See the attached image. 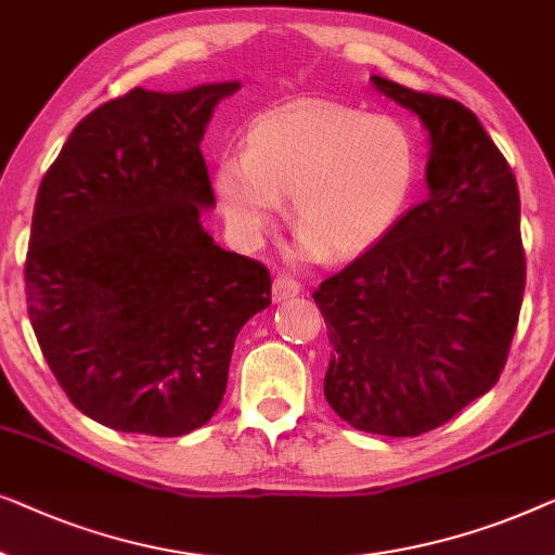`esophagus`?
I'll return each mask as SVG.
<instances>
[{"label":"esophagus","mask_w":555,"mask_h":555,"mask_svg":"<svg viewBox=\"0 0 555 555\" xmlns=\"http://www.w3.org/2000/svg\"><path fill=\"white\" fill-rule=\"evenodd\" d=\"M299 292H301L299 281H294L292 276H284V274H279L274 279V284H271V299H274V301L294 299V296Z\"/></svg>","instance_id":"34e87169"}]
</instances>
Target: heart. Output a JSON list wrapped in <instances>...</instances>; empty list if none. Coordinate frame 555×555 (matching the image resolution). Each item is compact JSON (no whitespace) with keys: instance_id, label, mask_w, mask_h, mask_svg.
Returning a JSON list of instances; mask_svg holds the SVG:
<instances>
[{"instance_id":"heart-1","label":"heart","mask_w":555,"mask_h":555,"mask_svg":"<svg viewBox=\"0 0 555 555\" xmlns=\"http://www.w3.org/2000/svg\"><path fill=\"white\" fill-rule=\"evenodd\" d=\"M417 143L395 118L337 103H296L261 115L246 155L218 160L214 189L225 221L256 244L294 196L301 259L354 256L387 236L417 183Z\"/></svg>"}]
</instances>
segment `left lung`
I'll list each match as a JSON object with an SVG mask.
<instances>
[{
  "mask_svg": "<svg viewBox=\"0 0 555 555\" xmlns=\"http://www.w3.org/2000/svg\"><path fill=\"white\" fill-rule=\"evenodd\" d=\"M370 82L427 130V198L314 292L332 345L324 397L354 430L415 437L501 377L526 288L520 196L465 105Z\"/></svg>",
  "mask_w": 555,
  "mask_h": 555,
  "instance_id": "8db88e82",
  "label": "left lung"
}]
</instances>
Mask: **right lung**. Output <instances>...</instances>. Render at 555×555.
<instances>
[{"label": "right lung", "instance_id": "add662e5", "mask_svg": "<svg viewBox=\"0 0 555 555\" xmlns=\"http://www.w3.org/2000/svg\"><path fill=\"white\" fill-rule=\"evenodd\" d=\"M238 80L145 88L77 122L37 191L29 322L82 415L181 437L223 400L233 341L271 304L269 271L203 229L201 140Z\"/></svg>", "mask_w": 555, "mask_h": 555}]
</instances>
